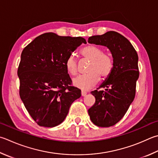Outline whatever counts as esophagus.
<instances>
[{
  "instance_id": "obj_1",
  "label": "esophagus",
  "mask_w": 158,
  "mask_h": 158,
  "mask_svg": "<svg viewBox=\"0 0 158 158\" xmlns=\"http://www.w3.org/2000/svg\"><path fill=\"white\" fill-rule=\"evenodd\" d=\"M87 92L86 91H81V95H82V96H85L86 95H87Z\"/></svg>"
}]
</instances>
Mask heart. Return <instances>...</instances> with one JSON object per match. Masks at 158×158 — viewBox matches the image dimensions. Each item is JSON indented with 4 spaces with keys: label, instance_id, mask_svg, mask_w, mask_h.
Instances as JSON below:
<instances>
[{
    "label": "heart",
    "instance_id": "1",
    "mask_svg": "<svg viewBox=\"0 0 158 158\" xmlns=\"http://www.w3.org/2000/svg\"><path fill=\"white\" fill-rule=\"evenodd\" d=\"M81 55L90 60L87 67V73L80 75L73 80L74 86L83 90H87L96 85L99 81L100 76L105 79L111 73L114 68L112 58L104 53V50L96 45H88L83 48ZM67 71L71 76L78 73V66L73 56H70L65 61Z\"/></svg>",
    "mask_w": 158,
    "mask_h": 158
}]
</instances>
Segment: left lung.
<instances>
[{
    "instance_id": "8db88e82",
    "label": "left lung",
    "mask_w": 158,
    "mask_h": 158,
    "mask_svg": "<svg viewBox=\"0 0 158 158\" xmlns=\"http://www.w3.org/2000/svg\"><path fill=\"white\" fill-rule=\"evenodd\" d=\"M88 43L106 47L114 60L111 73L99 87L105 90L91 91L96 102L88 110L95 125L109 127L123 118L134 100L139 78L138 56L129 40L115 31L93 35Z\"/></svg>"
}]
</instances>
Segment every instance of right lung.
<instances>
[{"mask_svg":"<svg viewBox=\"0 0 158 158\" xmlns=\"http://www.w3.org/2000/svg\"><path fill=\"white\" fill-rule=\"evenodd\" d=\"M82 43V37L39 35L23 50L18 69L20 97L38 125L58 126L64 121L73 101L81 96L71 86L65 61Z\"/></svg>","mask_w":158,"mask_h":158,"instance_id":"1","label":"right lung"}]
</instances>
